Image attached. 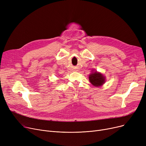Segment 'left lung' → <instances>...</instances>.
Wrapping results in <instances>:
<instances>
[{
    "label": "left lung",
    "instance_id": "8db88e82",
    "mask_svg": "<svg viewBox=\"0 0 146 146\" xmlns=\"http://www.w3.org/2000/svg\"><path fill=\"white\" fill-rule=\"evenodd\" d=\"M89 80L90 83L95 87H100L105 83L106 77L101 73L92 70L89 76Z\"/></svg>",
    "mask_w": 146,
    "mask_h": 146
}]
</instances>
